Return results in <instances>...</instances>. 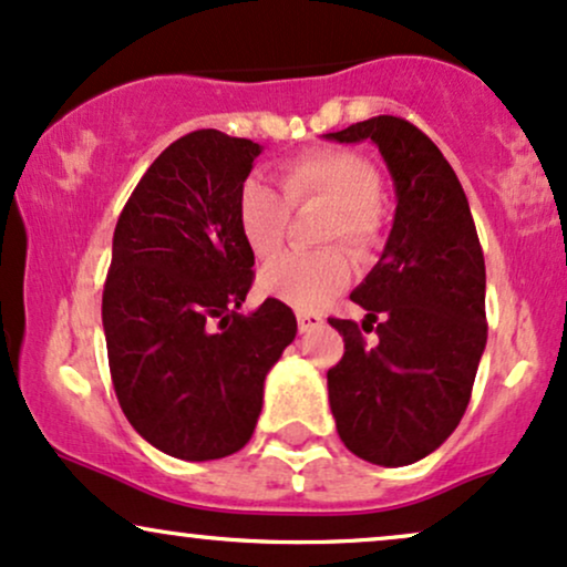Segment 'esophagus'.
I'll return each mask as SVG.
<instances>
[{"label":"esophagus","instance_id":"1","mask_svg":"<svg viewBox=\"0 0 567 567\" xmlns=\"http://www.w3.org/2000/svg\"><path fill=\"white\" fill-rule=\"evenodd\" d=\"M323 323V318L318 316V312H297V326L302 334H308V331L318 329V326Z\"/></svg>","mask_w":567,"mask_h":567}]
</instances>
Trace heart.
<instances>
[{"mask_svg": "<svg viewBox=\"0 0 567 567\" xmlns=\"http://www.w3.org/2000/svg\"><path fill=\"white\" fill-rule=\"evenodd\" d=\"M278 193L259 177L238 188L236 223L246 249L270 259L284 246L291 209L326 204L323 244H344L358 259H369L382 244L384 212L379 204V172L350 151L312 148L278 169ZM352 259L344 249L289 251L259 272V291L295 310H318L348 289Z\"/></svg>", "mask_w": 567, "mask_h": 567, "instance_id": "obj_1", "label": "heart"}]
</instances>
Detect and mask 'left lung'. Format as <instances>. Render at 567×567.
<instances>
[{"mask_svg":"<svg viewBox=\"0 0 567 567\" xmlns=\"http://www.w3.org/2000/svg\"><path fill=\"white\" fill-rule=\"evenodd\" d=\"M326 137L377 143L398 196L388 246L350 295L365 321L329 318L344 339L342 361L326 374L331 414L352 454L405 467L467 411L488 339L483 249L456 172L419 126L374 116ZM371 328L377 346L362 339Z\"/></svg>","mask_w":567,"mask_h":567,"instance_id":"8db88e82","label":"left lung"}]
</instances>
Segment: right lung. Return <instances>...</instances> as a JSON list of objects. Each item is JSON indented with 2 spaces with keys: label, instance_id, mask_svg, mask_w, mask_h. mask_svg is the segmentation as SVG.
<instances>
[{
  "label": "right lung",
  "instance_id": "right-lung-1",
  "mask_svg": "<svg viewBox=\"0 0 567 567\" xmlns=\"http://www.w3.org/2000/svg\"><path fill=\"white\" fill-rule=\"evenodd\" d=\"M259 151L219 130L175 140L113 230L103 289L113 390L132 427L185 462L249 443L265 377L297 334L278 299L238 312L255 255L238 233L236 198Z\"/></svg>",
  "mask_w": 567,
  "mask_h": 567
}]
</instances>
